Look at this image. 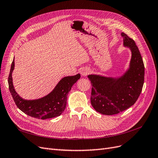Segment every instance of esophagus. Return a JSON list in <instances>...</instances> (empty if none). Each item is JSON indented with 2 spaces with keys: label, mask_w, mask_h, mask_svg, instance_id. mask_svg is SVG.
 I'll list each match as a JSON object with an SVG mask.
<instances>
[{
  "label": "esophagus",
  "mask_w": 158,
  "mask_h": 158,
  "mask_svg": "<svg viewBox=\"0 0 158 158\" xmlns=\"http://www.w3.org/2000/svg\"><path fill=\"white\" fill-rule=\"evenodd\" d=\"M89 73V69L88 68H84L81 69L80 70V74L83 76H86Z\"/></svg>",
  "instance_id": "obj_1"
}]
</instances>
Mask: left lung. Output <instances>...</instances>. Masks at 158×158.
I'll list each match as a JSON object with an SVG mask.
<instances>
[{
  "label": "left lung",
  "mask_w": 158,
  "mask_h": 158,
  "mask_svg": "<svg viewBox=\"0 0 158 158\" xmlns=\"http://www.w3.org/2000/svg\"><path fill=\"white\" fill-rule=\"evenodd\" d=\"M123 45L131 51L130 65L120 77L113 78L89 74L92 84L91 104L95 111L112 115L127 109L135 103L144 81V65L135 41L121 33Z\"/></svg>",
  "instance_id": "8db88e82"
}]
</instances>
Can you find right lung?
Here are the masks:
<instances>
[{
	"label": "right lung",
	"instance_id": "add662e5",
	"mask_svg": "<svg viewBox=\"0 0 158 158\" xmlns=\"http://www.w3.org/2000/svg\"><path fill=\"white\" fill-rule=\"evenodd\" d=\"M14 69L13 60L8 76L9 89L17 107L27 115L39 119L58 117L66 108L67 95L73 85L80 78V74L66 76L62 78L51 93L40 99L26 100L21 98L14 88L12 72Z\"/></svg>",
	"mask_w": 158,
	"mask_h": 158
}]
</instances>
